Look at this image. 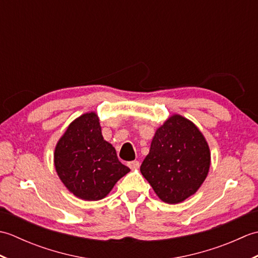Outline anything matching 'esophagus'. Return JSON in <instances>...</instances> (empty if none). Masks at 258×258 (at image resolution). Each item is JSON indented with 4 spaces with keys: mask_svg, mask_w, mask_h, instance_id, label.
<instances>
[{
    "mask_svg": "<svg viewBox=\"0 0 258 258\" xmlns=\"http://www.w3.org/2000/svg\"><path fill=\"white\" fill-rule=\"evenodd\" d=\"M127 166L131 169H135V168H139L140 167V162L139 161H131L127 163Z\"/></svg>",
    "mask_w": 258,
    "mask_h": 258,
    "instance_id": "esophagus-1",
    "label": "esophagus"
}]
</instances>
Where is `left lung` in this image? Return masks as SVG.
Segmentation results:
<instances>
[{
	"mask_svg": "<svg viewBox=\"0 0 258 258\" xmlns=\"http://www.w3.org/2000/svg\"><path fill=\"white\" fill-rule=\"evenodd\" d=\"M210 164V149L199 128L173 115L156 131L141 173L163 202L177 204L200 188Z\"/></svg>",
	"mask_w": 258,
	"mask_h": 258,
	"instance_id": "1",
	"label": "left lung"
}]
</instances>
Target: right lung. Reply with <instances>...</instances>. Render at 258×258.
I'll return each instance as SVG.
<instances>
[{"label": "right lung", "instance_id": "1", "mask_svg": "<svg viewBox=\"0 0 258 258\" xmlns=\"http://www.w3.org/2000/svg\"><path fill=\"white\" fill-rule=\"evenodd\" d=\"M54 164L70 191L85 201L105 197L130 172L118 161L114 147L104 141L95 113L76 118L58 141Z\"/></svg>", "mask_w": 258, "mask_h": 258}]
</instances>
